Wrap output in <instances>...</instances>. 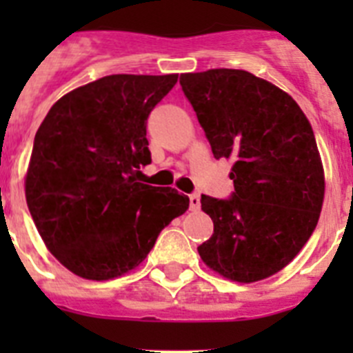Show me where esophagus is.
<instances>
[{
	"label": "esophagus",
	"mask_w": 353,
	"mask_h": 353,
	"mask_svg": "<svg viewBox=\"0 0 353 353\" xmlns=\"http://www.w3.org/2000/svg\"><path fill=\"white\" fill-rule=\"evenodd\" d=\"M189 205H191V210L192 212H196V210H199V194H191L189 196Z\"/></svg>",
	"instance_id": "34e87169"
}]
</instances>
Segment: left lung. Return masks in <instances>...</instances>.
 Segmentation results:
<instances>
[{
  "label": "left lung",
  "mask_w": 353,
  "mask_h": 353,
  "mask_svg": "<svg viewBox=\"0 0 353 353\" xmlns=\"http://www.w3.org/2000/svg\"><path fill=\"white\" fill-rule=\"evenodd\" d=\"M215 159L232 161L230 199L201 196L214 233L198 248L208 269L236 283L283 270L316 228L325 176L310 120L276 84L236 68L182 74Z\"/></svg>",
  "instance_id": "8db88e82"
}]
</instances>
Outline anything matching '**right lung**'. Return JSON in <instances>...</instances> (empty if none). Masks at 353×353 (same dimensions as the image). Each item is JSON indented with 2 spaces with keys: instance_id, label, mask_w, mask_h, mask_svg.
Masks as SVG:
<instances>
[{
  "instance_id": "obj_1",
  "label": "right lung",
  "mask_w": 353,
  "mask_h": 353,
  "mask_svg": "<svg viewBox=\"0 0 353 353\" xmlns=\"http://www.w3.org/2000/svg\"><path fill=\"white\" fill-rule=\"evenodd\" d=\"M179 74H113L63 95L35 134L24 191L52 256L83 279L136 269L189 208L171 187L138 182L152 162L146 118Z\"/></svg>"
}]
</instances>
